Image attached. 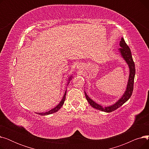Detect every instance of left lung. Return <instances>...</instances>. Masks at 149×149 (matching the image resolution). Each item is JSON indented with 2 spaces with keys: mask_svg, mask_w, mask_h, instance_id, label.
I'll return each instance as SVG.
<instances>
[{
  "mask_svg": "<svg viewBox=\"0 0 149 149\" xmlns=\"http://www.w3.org/2000/svg\"><path fill=\"white\" fill-rule=\"evenodd\" d=\"M120 45L121 46V48L119 49L121 56L124 58L127 62V63L129 65V69H130V74H129V78L128 80V84L126 92H125L123 96L117 102L114 104L112 106H108L103 107L97 104L95 102H94L93 100H92L86 94V93H85L86 98L88 100V103L90 104V105L97 110H100L101 111H104L105 112H111L112 111H115L116 109L119 108L120 106H121L124 103H125L126 101L130 98L133 91H134V79H135V63L134 61L133 60L131 51L129 48L128 45L126 44V42H125L124 39L122 37L121 40L120 41Z\"/></svg>",
  "mask_w": 149,
  "mask_h": 149,
  "instance_id": "1",
  "label": "left lung"
}]
</instances>
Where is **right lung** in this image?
Wrapping results in <instances>:
<instances>
[{
	"label": "right lung",
	"mask_w": 149,
	"mask_h": 149,
	"mask_svg": "<svg viewBox=\"0 0 149 149\" xmlns=\"http://www.w3.org/2000/svg\"><path fill=\"white\" fill-rule=\"evenodd\" d=\"M69 80H70V78H69ZM66 91H65V95H64L61 101H60V103L56 107H54V109H51V111H49L48 112H45V113H37V114L40 115H49V114H51V113H53L57 112L59 110V109L62 107V106L63 105L64 102L65 101V98H66Z\"/></svg>",
	"instance_id": "add662e5"
}]
</instances>
